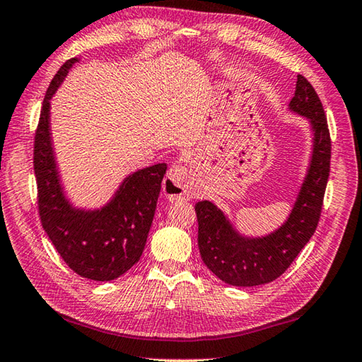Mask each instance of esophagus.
<instances>
[{"label":"esophagus","mask_w":362,"mask_h":362,"mask_svg":"<svg viewBox=\"0 0 362 362\" xmlns=\"http://www.w3.org/2000/svg\"><path fill=\"white\" fill-rule=\"evenodd\" d=\"M164 195L170 199V202H176V199H190L194 198V187H192L190 176L187 168L181 164H173L164 178L163 182Z\"/></svg>","instance_id":"1"}]
</instances>
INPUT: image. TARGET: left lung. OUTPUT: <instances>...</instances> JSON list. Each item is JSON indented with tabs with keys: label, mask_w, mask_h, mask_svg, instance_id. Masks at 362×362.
Masks as SVG:
<instances>
[{
	"label": "left lung",
	"mask_w": 362,
	"mask_h": 362,
	"mask_svg": "<svg viewBox=\"0 0 362 362\" xmlns=\"http://www.w3.org/2000/svg\"><path fill=\"white\" fill-rule=\"evenodd\" d=\"M294 115L308 119L313 134L310 164L286 220L264 235H245L218 206L198 202V247L206 267L224 284L257 286L282 276L317 228L330 175L332 141L319 95L303 76L288 103Z\"/></svg>",
	"instance_id": "obj_1"
}]
</instances>
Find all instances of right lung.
<instances>
[{
  "mask_svg": "<svg viewBox=\"0 0 362 362\" xmlns=\"http://www.w3.org/2000/svg\"><path fill=\"white\" fill-rule=\"evenodd\" d=\"M80 59L65 62L47 88L34 144L38 211L43 229L68 267L85 279L108 282L138 263L153 223L167 164L127 175L100 207H77L66 195L51 133V99Z\"/></svg>",
  "mask_w": 362,
  "mask_h": 362,
  "instance_id": "1",
  "label": "right lung"
}]
</instances>
